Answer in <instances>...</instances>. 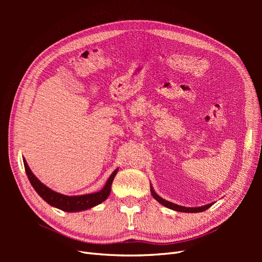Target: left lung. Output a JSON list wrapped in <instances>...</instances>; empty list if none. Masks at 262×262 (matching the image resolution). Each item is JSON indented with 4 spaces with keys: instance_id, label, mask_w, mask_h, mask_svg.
<instances>
[{
    "instance_id": "1",
    "label": "left lung",
    "mask_w": 262,
    "mask_h": 262,
    "mask_svg": "<svg viewBox=\"0 0 262 262\" xmlns=\"http://www.w3.org/2000/svg\"><path fill=\"white\" fill-rule=\"evenodd\" d=\"M150 193H152L154 199L160 202L162 205H164V207L168 208V209H171V210H175V211H178V212H186V213H198V212H203L205 210H208L209 208L212 207L213 203H209V204H205V205H202V207H195V208H187V207H182V205H178L176 203H172V202H169L167 200L163 199V198H161L160 195H158L155 191L154 189L152 187V185H150Z\"/></svg>"
}]
</instances>
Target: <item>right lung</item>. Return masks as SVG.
Instances as JSON below:
<instances>
[{
	"label": "right lung",
	"mask_w": 262,
	"mask_h": 262,
	"mask_svg": "<svg viewBox=\"0 0 262 262\" xmlns=\"http://www.w3.org/2000/svg\"><path fill=\"white\" fill-rule=\"evenodd\" d=\"M23 162H24V166H25L26 175L30 181L31 186H33V188L36 190V192L40 195L47 203L50 204L51 207L57 208L64 212H69V213L89 210L96 207V205L100 204L101 202H104L110 194V190H112L114 178L117 175L118 169H119L117 168L113 171L112 175H110V177L106 181L104 188L97 192L81 194V195H66V194L54 191V190L43 185L42 182L34 175L33 171L30 170L25 158H23Z\"/></svg>",
	"instance_id": "obj_1"
}]
</instances>
